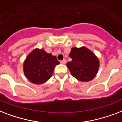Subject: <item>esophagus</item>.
<instances>
[{
  "label": "esophagus",
  "mask_w": 122,
  "mask_h": 122,
  "mask_svg": "<svg viewBox=\"0 0 122 122\" xmlns=\"http://www.w3.org/2000/svg\"><path fill=\"white\" fill-rule=\"evenodd\" d=\"M60 63H61V64H66V60H65V59H64V60H61V61H60Z\"/></svg>",
  "instance_id": "esophagus-1"
}]
</instances>
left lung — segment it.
Instances as JSON below:
<instances>
[{
	"mask_svg": "<svg viewBox=\"0 0 122 122\" xmlns=\"http://www.w3.org/2000/svg\"><path fill=\"white\" fill-rule=\"evenodd\" d=\"M69 56L72 61L67 64L73 77L81 81H89L95 78L99 67L98 58L85 47L72 48Z\"/></svg>",
	"mask_w": 122,
	"mask_h": 122,
	"instance_id": "8db88e82",
	"label": "left lung"
}]
</instances>
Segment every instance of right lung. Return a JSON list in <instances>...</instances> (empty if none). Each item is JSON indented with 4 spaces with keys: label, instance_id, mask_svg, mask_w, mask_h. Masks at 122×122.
Listing matches in <instances>:
<instances>
[{
    "label": "right lung",
    "instance_id": "obj_1",
    "mask_svg": "<svg viewBox=\"0 0 122 122\" xmlns=\"http://www.w3.org/2000/svg\"><path fill=\"white\" fill-rule=\"evenodd\" d=\"M60 64L55 56L42 49H35L27 56L23 64L26 78L34 84H42L51 77L55 67Z\"/></svg>",
    "mask_w": 122,
    "mask_h": 122
}]
</instances>
